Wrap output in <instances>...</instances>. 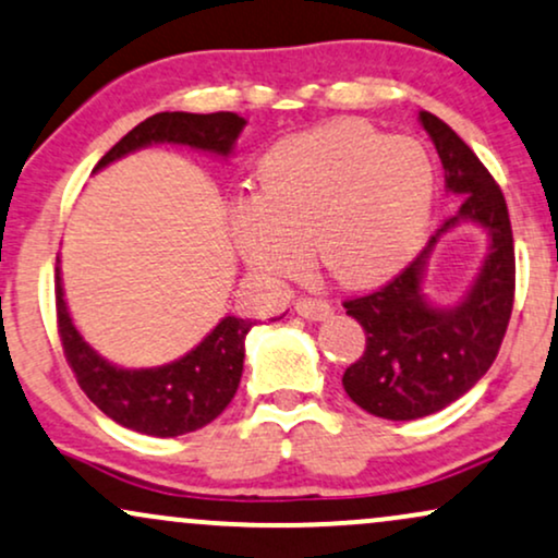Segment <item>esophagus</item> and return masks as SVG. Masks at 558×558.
Returning <instances> with one entry per match:
<instances>
[{"instance_id": "1", "label": "esophagus", "mask_w": 558, "mask_h": 558, "mask_svg": "<svg viewBox=\"0 0 558 558\" xmlns=\"http://www.w3.org/2000/svg\"><path fill=\"white\" fill-rule=\"evenodd\" d=\"M294 307H298V313L307 320H320L326 318L331 313V305L326 303V300L320 298H307V294H303V298H298V303H294Z\"/></svg>"}]
</instances>
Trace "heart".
<instances>
[{"label":"heart","mask_w":558,"mask_h":558,"mask_svg":"<svg viewBox=\"0 0 558 558\" xmlns=\"http://www.w3.org/2000/svg\"><path fill=\"white\" fill-rule=\"evenodd\" d=\"M434 190V163L417 141L329 122L268 150L260 195L234 208V240L271 277H298L311 245L342 284H378L421 247Z\"/></svg>","instance_id":"b5f03b06"}]
</instances>
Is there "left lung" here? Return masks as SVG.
<instances>
[{
  "label": "left lung",
  "mask_w": 558,
  "mask_h": 558,
  "mask_svg": "<svg viewBox=\"0 0 558 558\" xmlns=\"http://www.w3.org/2000/svg\"><path fill=\"white\" fill-rule=\"evenodd\" d=\"M423 130L436 143L444 182L462 195L428 247L378 290L344 300L347 313L365 329V350L342 384L357 408L386 421H415L444 410L486 376L507 333L514 305V238L499 182L447 122L421 111ZM460 218L477 220L492 234V253L468 299L451 312L420 298L429 247Z\"/></svg>",
  "instance_id": "1"
}]
</instances>
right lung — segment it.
Listing matches in <instances>:
<instances>
[{
	"label": "right lung",
	"instance_id": "right-lung-1",
	"mask_svg": "<svg viewBox=\"0 0 558 558\" xmlns=\"http://www.w3.org/2000/svg\"><path fill=\"white\" fill-rule=\"evenodd\" d=\"M245 120L232 111L190 114V111H159L130 130L117 146H111L96 169L120 159L148 143H182L190 148L214 150L227 156L238 141ZM57 331L68 365L77 386L104 415L146 436L172 438L198 430L219 417L240 386L245 360V333L251 320L227 316L203 342L161 368L124 371L98 357L72 326L62 298V281L57 268Z\"/></svg>",
	"mask_w": 558,
	"mask_h": 558
}]
</instances>
